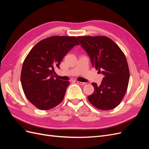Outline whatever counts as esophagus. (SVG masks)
<instances>
[{
    "label": "esophagus",
    "instance_id": "34e87169",
    "mask_svg": "<svg viewBox=\"0 0 149 149\" xmlns=\"http://www.w3.org/2000/svg\"><path fill=\"white\" fill-rule=\"evenodd\" d=\"M76 83H78V84H79V85H84V84H86V83L80 82V81H77Z\"/></svg>",
    "mask_w": 149,
    "mask_h": 149
}]
</instances>
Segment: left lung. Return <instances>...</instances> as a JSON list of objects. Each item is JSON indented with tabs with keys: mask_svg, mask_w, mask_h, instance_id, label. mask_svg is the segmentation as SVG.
<instances>
[{
	"mask_svg": "<svg viewBox=\"0 0 149 149\" xmlns=\"http://www.w3.org/2000/svg\"><path fill=\"white\" fill-rule=\"evenodd\" d=\"M87 52L92 65L104 76L100 86L93 83L94 91L88 100L101 110L118 106L127 91L129 70L124 53L114 41L106 36L77 37Z\"/></svg>",
	"mask_w": 149,
	"mask_h": 149,
	"instance_id": "obj_1",
	"label": "left lung"
}]
</instances>
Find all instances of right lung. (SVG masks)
<instances>
[{"instance_id":"right-lung-1","label":"right lung","mask_w":149,"mask_h":149,"mask_svg":"<svg viewBox=\"0 0 149 149\" xmlns=\"http://www.w3.org/2000/svg\"><path fill=\"white\" fill-rule=\"evenodd\" d=\"M79 44L76 37L53 36L39 42L25 58L20 80L28 100L42 110L55 107L63 101L68 81L55 78L64 56Z\"/></svg>"}]
</instances>
